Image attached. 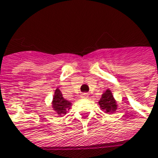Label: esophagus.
Wrapping results in <instances>:
<instances>
[{"instance_id":"1","label":"esophagus","mask_w":158,"mask_h":158,"mask_svg":"<svg viewBox=\"0 0 158 158\" xmlns=\"http://www.w3.org/2000/svg\"><path fill=\"white\" fill-rule=\"evenodd\" d=\"M89 96H88V93H83L82 95H81V98H88Z\"/></svg>"}]
</instances>
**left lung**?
I'll return each instance as SVG.
<instances>
[{
	"instance_id": "obj_1",
	"label": "left lung",
	"mask_w": 158,
	"mask_h": 158,
	"mask_svg": "<svg viewBox=\"0 0 158 158\" xmlns=\"http://www.w3.org/2000/svg\"><path fill=\"white\" fill-rule=\"evenodd\" d=\"M98 103L100 105V107L102 108V110L106 111V113H114V112H115L117 106H116L115 101H114V97H113L110 90H106L103 94L102 98L99 100Z\"/></svg>"
}]
</instances>
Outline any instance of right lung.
I'll return each instance as SVG.
<instances>
[{
    "instance_id": "obj_1",
    "label": "right lung",
    "mask_w": 158,
    "mask_h": 158,
    "mask_svg": "<svg viewBox=\"0 0 158 158\" xmlns=\"http://www.w3.org/2000/svg\"><path fill=\"white\" fill-rule=\"evenodd\" d=\"M52 107L58 114H66L67 110L70 108V103L63 98L60 89L55 90V94L52 100Z\"/></svg>"
}]
</instances>
